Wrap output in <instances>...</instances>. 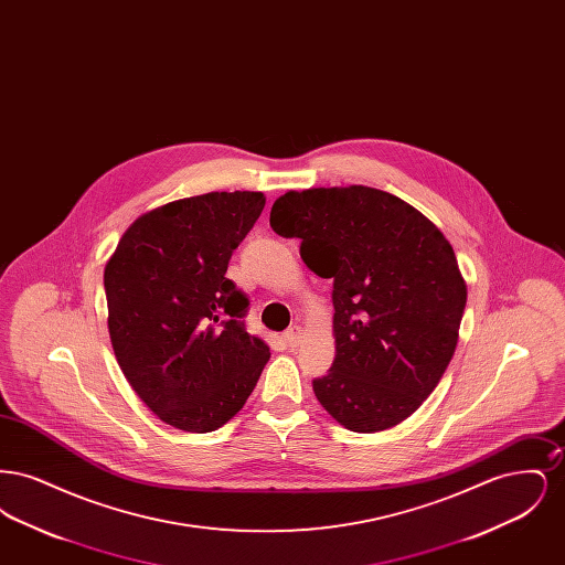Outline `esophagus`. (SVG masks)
Instances as JSON below:
<instances>
[{"label":"esophagus","instance_id":"34e87169","mask_svg":"<svg viewBox=\"0 0 565 565\" xmlns=\"http://www.w3.org/2000/svg\"><path fill=\"white\" fill-rule=\"evenodd\" d=\"M284 339H286V343H288L290 348H296V345L300 343V339H302V328H300V326H290V328L284 332Z\"/></svg>","mask_w":565,"mask_h":565}]
</instances>
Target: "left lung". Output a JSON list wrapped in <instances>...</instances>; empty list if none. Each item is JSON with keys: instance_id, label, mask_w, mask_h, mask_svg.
<instances>
[{"instance_id": "8db88e82", "label": "left lung", "mask_w": 565, "mask_h": 565, "mask_svg": "<svg viewBox=\"0 0 565 565\" xmlns=\"http://www.w3.org/2000/svg\"><path fill=\"white\" fill-rule=\"evenodd\" d=\"M270 228L300 239V258L332 279L337 355L313 379L323 408L348 430H387L434 392L457 345L466 281L456 252L403 199L369 189L290 190Z\"/></svg>"}]
</instances>
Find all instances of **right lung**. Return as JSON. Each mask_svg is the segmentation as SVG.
<instances>
[{
  "mask_svg": "<svg viewBox=\"0 0 565 565\" xmlns=\"http://www.w3.org/2000/svg\"><path fill=\"white\" fill-rule=\"evenodd\" d=\"M263 192H207L139 215L104 270L111 348L135 394L178 430L214 431L256 387L269 345L226 277Z\"/></svg>",
  "mask_w": 565,
  "mask_h": 565,
  "instance_id": "add662e5",
  "label": "right lung"
}]
</instances>
